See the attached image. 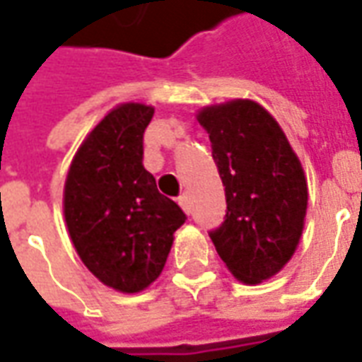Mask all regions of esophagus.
Listing matches in <instances>:
<instances>
[{"instance_id":"34e87169","label":"esophagus","mask_w":362,"mask_h":362,"mask_svg":"<svg viewBox=\"0 0 362 362\" xmlns=\"http://www.w3.org/2000/svg\"><path fill=\"white\" fill-rule=\"evenodd\" d=\"M179 204H181V209L185 210L187 214L191 212V201H189V194L183 193L181 197H179Z\"/></svg>"}]
</instances>
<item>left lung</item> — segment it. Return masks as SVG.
<instances>
[{
    "label": "left lung",
    "instance_id": "8db88e82",
    "mask_svg": "<svg viewBox=\"0 0 362 362\" xmlns=\"http://www.w3.org/2000/svg\"><path fill=\"white\" fill-rule=\"evenodd\" d=\"M226 193L224 222L209 235L235 279L255 284L298 245L308 187L286 136L261 105L230 101L199 112Z\"/></svg>",
    "mask_w": 362,
    "mask_h": 362
}]
</instances>
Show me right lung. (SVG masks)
<instances>
[{
  "mask_svg": "<svg viewBox=\"0 0 362 362\" xmlns=\"http://www.w3.org/2000/svg\"><path fill=\"white\" fill-rule=\"evenodd\" d=\"M152 107L112 109L76 153L64 189V214L76 251L101 283L144 291L168 261L185 224L179 204L158 191L144 169V130Z\"/></svg>",
  "mask_w": 362,
  "mask_h": 362,
  "instance_id": "1",
  "label": "right lung"
}]
</instances>
